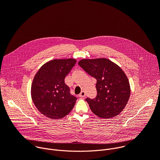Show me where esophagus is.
<instances>
[{"mask_svg": "<svg viewBox=\"0 0 160 160\" xmlns=\"http://www.w3.org/2000/svg\"><path fill=\"white\" fill-rule=\"evenodd\" d=\"M78 96H79L80 98H85V96H86V94H85V92H84V91H82L81 93Z\"/></svg>", "mask_w": 160, "mask_h": 160, "instance_id": "1", "label": "esophagus"}]
</instances>
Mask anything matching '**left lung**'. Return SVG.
Segmentation results:
<instances>
[{"instance_id": "left-lung-1", "label": "left lung", "mask_w": 160, "mask_h": 160, "mask_svg": "<svg viewBox=\"0 0 160 160\" xmlns=\"http://www.w3.org/2000/svg\"><path fill=\"white\" fill-rule=\"evenodd\" d=\"M78 65L97 80L96 97L85 99L91 111L101 118H110L119 115L130 95L129 82L123 71L106 58L82 59Z\"/></svg>"}]
</instances>
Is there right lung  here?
<instances>
[{
	"label": "right lung",
	"mask_w": 160,
	"mask_h": 160,
	"mask_svg": "<svg viewBox=\"0 0 160 160\" xmlns=\"http://www.w3.org/2000/svg\"><path fill=\"white\" fill-rule=\"evenodd\" d=\"M76 62L74 59H54L44 64L36 73L31 95L35 106L44 116L62 118L73 108L77 98L71 94L64 78Z\"/></svg>",
	"instance_id": "right-lung-1"
}]
</instances>
